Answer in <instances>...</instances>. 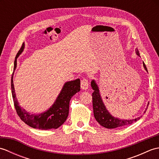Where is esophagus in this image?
<instances>
[{"instance_id":"obj_1","label":"esophagus","mask_w":159,"mask_h":159,"mask_svg":"<svg viewBox=\"0 0 159 159\" xmlns=\"http://www.w3.org/2000/svg\"><path fill=\"white\" fill-rule=\"evenodd\" d=\"M80 86H81V88L83 90H87L89 87L88 80H87V79H83L81 80V83H80Z\"/></svg>"}]
</instances>
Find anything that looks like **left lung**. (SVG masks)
Returning <instances> with one entry per match:
<instances>
[{
	"label": "left lung",
	"mask_w": 159,
	"mask_h": 159,
	"mask_svg": "<svg viewBox=\"0 0 159 159\" xmlns=\"http://www.w3.org/2000/svg\"><path fill=\"white\" fill-rule=\"evenodd\" d=\"M135 53L137 55L141 57L139 50L137 49V48L135 49ZM143 65L144 69L148 72L147 67L146 65H145L144 62H143ZM91 87H92V89L93 90V92L92 93V100L94 117H95L96 120L102 126L107 128H110V129L121 126H126L135 122V121L139 120L142 117V116H141L140 117H138L132 120H124L118 117H115L109 112V111L107 110L105 105H104L102 97H101L100 93L99 87L98 85L95 80H92V82H91ZM148 104H149V103H148ZM147 108L148 107H146V109L144 111L143 113H146Z\"/></svg>",
	"instance_id": "left-lung-1"
}]
</instances>
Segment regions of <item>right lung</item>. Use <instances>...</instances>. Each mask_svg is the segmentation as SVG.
Listing matches in <instances>:
<instances>
[{
    "instance_id": "right-lung-1",
    "label": "right lung",
    "mask_w": 159,
    "mask_h": 159,
    "mask_svg": "<svg viewBox=\"0 0 159 159\" xmlns=\"http://www.w3.org/2000/svg\"><path fill=\"white\" fill-rule=\"evenodd\" d=\"M25 49V43H22L21 48L15 58L13 72L11 76V93L16 112L24 122L33 128L40 130L57 129L65 122L69 113L70 101L72 97L80 90V80L77 79L74 80L64 83L61 90L56 98L55 102L48 110L39 114H31L19 105L16 98L14 85H13V74L17 67V59L21 55Z\"/></svg>"
}]
</instances>
